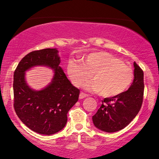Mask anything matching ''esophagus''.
Listing matches in <instances>:
<instances>
[{"instance_id": "1", "label": "esophagus", "mask_w": 159, "mask_h": 159, "mask_svg": "<svg viewBox=\"0 0 159 159\" xmlns=\"http://www.w3.org/2000/svg\"><path fill=\"white\" fill-rule=\"evenodd\" d=\"M88 95H87V94H84V93H81L80 94V95H79V98L80 99H83V98H86V97H87Z\"/></svg>"}]
</instances>
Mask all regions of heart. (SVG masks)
Segmentation results:
<instances>
[{"mask_svg": "<svg viewBox=\"0 0 159 159\" xmlns=\"http://www.w3.org/2000/svg\"><path fill=\"white\" fill-rule=\"evenodd\" d=\"M66 72L76 87L81 86L93 74L94 81L85 84L84 88L100 93L104 98L121 95L129 88L134 79V73L129 66L105 52L90 53L82 61L71 59Z\"/></svg>", "mask_w": 159, "mask_h": 159, "instance_id": "1", "label": "heart"}]
</instances>
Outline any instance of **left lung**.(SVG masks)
<instances>
[{
  "mask_svg": "<svg viewBox=\"0 0 159 159\" xmlns=\"http://www.w3.org/2000/svg\"><path fill=\"white\" fill-rule=\"evenodd\" d=\"M134 80L127 91L113 98H105L93 116L98 129L114 133L125 128L139 113L143 97V72L134 62Z\"/></svg>",
  "mask_w": 159,
  "mask_h": 159,
  "instance_id": "1",
  "label": "left lung"
}]
</instances>
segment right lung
Returning a JSON list of instances; mask_svg holds the SVG:
<instances>
[{
	"label": "right lung",
	"instance_id": "1",
	"mask_svg": "<svg viewBox=\"0 0 159 159\" xmlns=\"http://www.w3.org/2000/svg\"><path fill=\"white\" fill-rule=\"evenodd\" d=\"M58 53L57 49L30 52L20 60L13 75L15 111L27 127L42 135L62 130L69 110L79 98L80 90L59 66ZM35 66H47L54 72L51 82L41 90L30 88L25 77V72Z\"/></svg>",
	"mask_w": 159,
	"mask_h": 159
}]
</instances>
